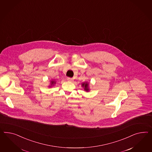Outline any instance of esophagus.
Listing matches in <instances>:
<instances>
[{
    "mask_svg": "<svg viewBox=\"0 0 152 152\" xmlns=\"http://www.w3.org/2000/svg\"><path fill=\"white\" fill-rule=\"evenodd\" d=\"M67 81H70V82H71V81H73V78H70V77H68V78H67Z\"/></svg>",
    "mask_w": 152,
    "mask_h": 152,
    "instance_id": "1",
    "label": "esophagus"
}]
</instances>
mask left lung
Listing matches in <instances>:
<instances>
[{
    "mask_svg": "<svg viewBox=\"0 0 152 152\" xmlns=\"http://www.w3.org/2000/svg\"><path fill=\"white\" fill-rule=\"evenodd\" d=\"M82 87L84 88V90L86 92L90 91V88H89V83L87 82H83L81 84Z\"/></svg>",
    "mask_w": 152,
    "mask_h": 152,
    "instance_id": "left-lung-1",
    "label": "left lung"
}]
</instances>
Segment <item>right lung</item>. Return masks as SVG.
I'll return each mask as SVG.
<instances>
[{"label":"right lung","mask_w":152,"mask_h":152,"mask_svg":"<svg viewBox=\"0 0 152 152\" xmlns=\"http://www.w3.org/2000/svg\"><path fill=\"white\" fill-rule=\"evenodd\" d=\"M56 84V81L55 80H51L50 81V85L49 86V87H51L52 86H54V85Z\"/></svg>","instance_id":"1"}]
</instances>
